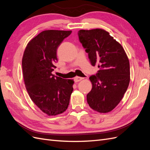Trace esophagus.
<instances>
[{"label":"esophagus","mask_w":150,"mask_h":150,"mask_svg":"<svg viewBox=\"0 0 150 150\" xmlns=\"http://www.w3.org/2000/svg\"><path fill=\"white\" fill-rule=\"evenodd\" d=\"M83 79H84V78H81V77L77 76V77H76V78H74V82H76V83L79 82V81H81V80H83Z\"/></svg>","instance_id":"obj_1"}]
</instances>
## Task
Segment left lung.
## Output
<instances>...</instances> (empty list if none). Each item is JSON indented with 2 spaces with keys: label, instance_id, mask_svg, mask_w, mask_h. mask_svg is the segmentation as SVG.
Returning a JSON list of instances; mask_svg holds the SVG:
<instances>
[{
  "label": "left lung",
  "instance_id": "obj_1",
  "mask_svg": "<svg viewBox=\"0 0 150 150\" xmlns=\"http://www.w3.org/2000/svg\"><path fill=\"white\" fill-rule=\"evenodd\" d=\"M78 34L91 64H98L99 68L96 75L89 77L93 88L87 94V102L99 112L111 111L123 98L129 86L128 57L121 45L105 30H80Z\"/></svg>",
  "mask_w": 150,
  "mask_h": 150
}]
</instances>
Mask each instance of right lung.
<instances>
[{"mask_svg": "<svg viewBox=\"0 0 150 150\" xmlns=\"http://www.w3.org/2000/svg\"><path fill=\"white\" fill-rule=\"evenodd\" d=\"M71 30H47L30 40L22 57L24 83L36 106L49 116L64 112L69 104L74 81L52 74L57 62V49Z\"/></svg>", "mask_w": 150, "mask_h": 150, "instance_id": "add662e5", "label": "right lung"}]
</instances>
